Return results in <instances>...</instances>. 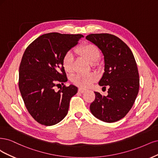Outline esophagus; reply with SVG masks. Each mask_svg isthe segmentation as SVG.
Masks as SVG:
<instances>
[{
	"label": "esophagus",
	"instance_id": "34e87169",
	"mask_svg": "<svg viewBox=\"0 0 158 158\" xmlns=\"http://www.w3.org/2000/svg\"><path fill=\"white\" fill-rule=\"evenodd\" d=\"M78 91H79V93H85V91H86V89H83V88H79V90H78Z\"/></svg>",
	"mask_w": 158,
	"mask_h": 158
}]
</instances>
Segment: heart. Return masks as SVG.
Wrapping results in <instances>:
<instances>
[{
    "mask_svg": "<svg viewBox=\"0 0 158 158\" xmlns=\"http://www.w3.org/2000/svg\"><path fill=\"white\" fill-rule=\"evenodd\" d=\"M77 51L87 60L90 63L96 62L100 56L98 48L93 44H88L83 46L77 50ZM62 65L65 71L68 72H72L74 67V57L73 53L69 51L66 53L62 60ZM95 80V76L93 74L79 73L73 76V83L81 87L86 88L92 84Z\"/></svg>",
    "mask_w": 158,
    "mask_h": 158,
    "instance_id": "1",
    "label": "heart"
}]
</instances>
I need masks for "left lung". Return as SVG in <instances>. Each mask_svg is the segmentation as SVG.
Masks as SVG:
<instances>
[{
  "mask_svg": "<svg viewBox=\"0 0 158 158\" xmlns=\"http://www.w3.org/2000/svg\"><path fill=\"white\" fill-rule=\"evenodd\" d=\"M86 39L102 53L104 72L98 82L108 86V95L94 92L90 110L97 119L113 123L122 119L133 106L139 90V75L133 52L123 40L108 33L90 34Z\"/></svg>",
  "mask_w": 158,
  "mask_h": 158,
  "instance_id": "1",
  "label": "left lung"
}]
</instances>
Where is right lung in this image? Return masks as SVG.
Here are the masks:
<instances>
[{"label":"right lung","instance_id":"add662e5","mask_svg":"<svg viewBox=\"0 0 158 158\" xmlns=\"http://www.w3.org/2000/svg\"><path fill=\"white\" fill-rule=\"evenodd\" d=\"M83 35L49 33L35 39L25 50L19 69V89L29 113L38 123L54 125L68 114L73 85L58 92L54 86L68 81L62 65L64 55Z\"/></svg>","mask_w":158,"mask_h":158}]
</instances>
